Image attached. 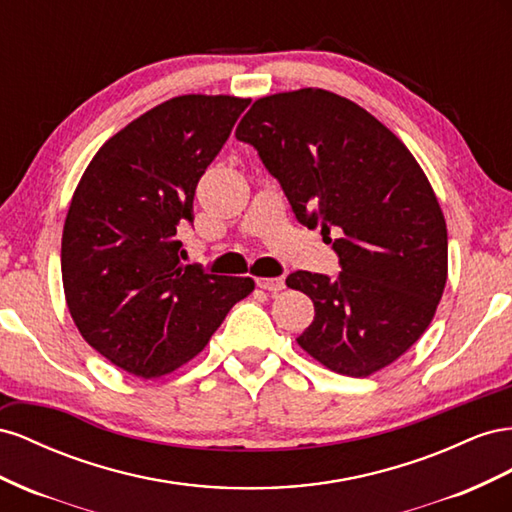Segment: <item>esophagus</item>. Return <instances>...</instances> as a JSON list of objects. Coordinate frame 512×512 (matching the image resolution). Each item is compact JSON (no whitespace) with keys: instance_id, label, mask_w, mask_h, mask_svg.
Instances as JSON below:
<instances>
[{"instance_id":"34e87169","label":"esophagus","mask_w":512,"mask_h":512,"mask_svg":"<svg viewBox=\"0 0 512 512\" xmlns=\"http://www.w3.org/2000/svg\"><path fill=\"white\" fill-rule=\"evenodd\" d=\"M255 283H257V287H261V289L272 291V294H276V291L285 289V281L281 279V276H276V279H257Z\"/></svg>"}]
</instances>
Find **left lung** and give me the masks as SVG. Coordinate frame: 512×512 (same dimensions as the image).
I'll return each instance as SVG.
<instances>
[{
  "label": "left lung",
  "instance_id": "1",
  "mask_svg": "<svg viewBox=\"0 0 512 512\" xmlns=\"http://www.w3.org/2000/svg\"><path fill=\"white\" fill-rule=\"evenodd\" d=\"M236 139L302 225L339 233L334 279L298 270L285 281L315 304L298 345L349 377L388 367L429 328L448 274L446 221L416 158L356 102L313 87L255 100Z\"/></svg>",
  "mask_w": 512,
  "mask_h": 512
}]
</instances>
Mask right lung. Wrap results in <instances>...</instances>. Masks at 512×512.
<instances>
[{
  "label": "right lung",
  "instance_id": "right-lung-1",
  "mask_svg": "<svg viewBox=\"0 0 512 512\" xmlns=\"http://www.w3.org/2000/svg\"><path fill=\"white\" fill-rule=\"evenodd\" d=\"M248 98L188 94L143 113L87 165L62 236V281L81 337L115 367L160 377L195 358L248 276L182 264L178 227Z\"/></svg>",
  "mask_w": 512,
  "mask_h": 512
}]
</instances>
